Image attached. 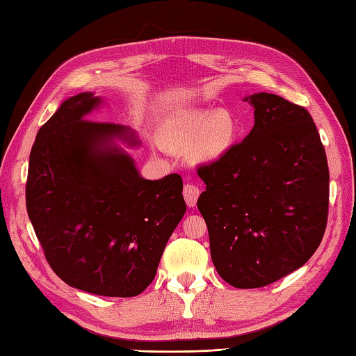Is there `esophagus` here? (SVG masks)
<instances>
[{
  "instance_id": "1",
  "label": "esophagus",
  "mask_w": 356,
  "mask_h": 356,
  "mask_svg": "<svg viewBox=\"0 0 356 356\" xmlns=\"http://www.w3.org/2000/svg\"><path fill=\"white\" fill-rule=\"evenodd\" d=\"M199 195H200V191H199V188L195 186V185L186 184V185L184 186V197H185L186 205L190 207V208H194V207H195V203H197Z\"/></svg>"
}]
</instances>
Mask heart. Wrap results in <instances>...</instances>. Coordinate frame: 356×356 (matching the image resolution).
<instances>
[{"label": "heart", "instance_id": "b5f03b06", "mask_svg": "<svg viewBox=\"0 0 356 356\" xmlns=\"http://www.w3.org/2000/svg\"><path fill=\"white\" fill-rule=\"evenodd\" d=\"M162 139L177 148L193 147L199 161L216 162L232 149L237 124L228 110H184L165 120Z\"/></svg>", "mask_w": 356, "mask_h": 356}]
</instances>
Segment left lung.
<instances>
[{
  "label": "left lung",
  "mask_w": 356,
  "mask_h": 356,
  "mask_svg": "<svg viewBox=\"0 0 356 356\" xmlns=\"http://www.w3.org/2000/svg\"><path fill=\"white\" fill-rule=\"evenodd\" d=\"M243 101L254 127L220 161L203 165L197 208L211 259L226 283L263 287L311 259L327 223L329 168L312 116L272 93Z\"/></svg>",
  "instance_id": "1"
}]
</instances>
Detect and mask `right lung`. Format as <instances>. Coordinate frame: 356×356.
<instances>
[{"label": "right lung", "instance_id": "1", "mask_svg": "<svg viewBox=\"0 0 356 356\" xmlns=\"http://www.w3.org/2000/svg\"><path fill=\"white\" fill-rule=\"evenodd\" d=\"M102 97L65 99L30 151L26 205L55 274L102 297H136L153 282L186 211L182 177L143 179L117 143L136 148L130 127L88 120Z\"/></svg>", "mask_w": 356, "mask_h": 356}]
</instances>
